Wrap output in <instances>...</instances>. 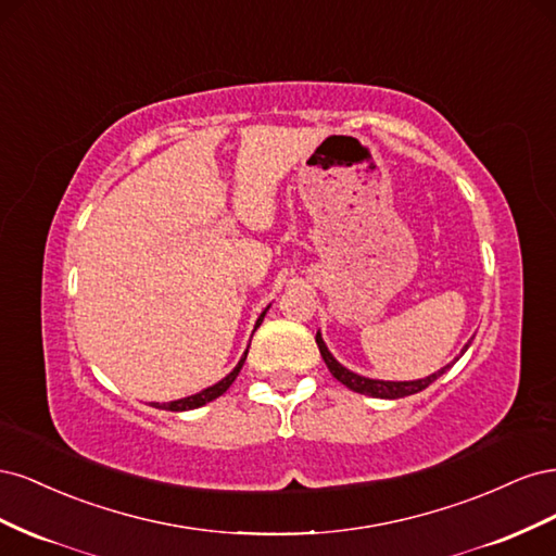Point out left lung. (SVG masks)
I'll return each mask as SVG.
<instances>
[{"label": "left lung", "instance_id": "left-lung-1", "mask_svg": "<svg viewBox=\"0 0 556 556\" xmlns=\"http://www.w3.org/2000/svg\"><path fill=\"white\" fill-rule=\"evenodd\" d=\"M315 343H317V348H319V355H323V359H325V364H327V368H329V374H331L336 380L343 382V384L348 387V390H352V392H359V394H366V396H376V399H403V396H410V394L422 392V390H427V387H429L433 380H439V378L447 371V368L452 366V364H447L445 368H441V371H435V374H431V376H427V378H422V380H403V382H394V380H371V378H364V376H357V374L348 371V368H345L343 364L336 362L331 352L327 350V345H325V341H323V336H319V331H317V336H315ZM468 345H470V343H466L462 352H466Z\"/></svg>", "mask_w": 556, "mask_h": 556}]
</instances>
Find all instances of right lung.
<instances>
[{"instance_id": "1", "label": "right lung", "mask_w": 556, "mask_h": 556, "mask_svg": "<svg viewBox=\"0 0 556 556\" xmlns=\"http://www.w3.org/2000/svg\"><path fill=\"white\" fill-rule=\"evenodd\" d=\"M268 311V308H266ZM266 311H262V315L257 317V325H255V329L262 325V319H264V315H266ZM245 357H248V350L243 352V357H241V362L233 366V371L227 376V378H223L220 382H215L213 387H206V390H201L199 394H192V396H185V399H178V401H172V403H164V406H157V408H164V410H174V413H180V410H192V408H199V406H206L208 401H213V399H217V396H223L227 390H229V384L237 380V376H239V371L243 368V362H245Z\"/></svg>"}]
</instances>
